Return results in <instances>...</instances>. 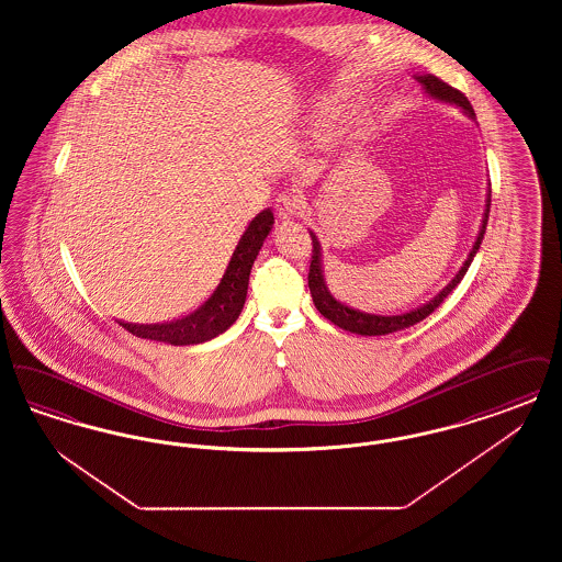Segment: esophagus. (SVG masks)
<instances>
[{"mask_svg":"<svg viewBox=\"0 0 562 562\" xmlns=\"http://www.w3.org/2000/svg\"><path fill=\"white\" fill-rule=\"evenodd\" d=\"M273 206H276V213L280 214L282 218H289V216H294L303 211V200L294 191H282L276 198Z\"/></svg>","mask_w":562,"mask_h":562,"instance_id":"esophagus-1","label":"esophagus"}]
</instances>
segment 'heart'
Returning <instances> with one entry per match:
<instances>
[{
	"instance_id": "heart-1",
	"label": "heart",
	"mask_w": 562,
	"mask_h": 562,
	"mask_svg": "<svg viewBox=\"0 0 562 562\" xmlns=\"http://www.w3.org/2000/svg\"><path fill=\"white\" fill-rule=\"evenodd\" d=\"M371 124H373V117H371L367 111L358 113V115H356V117H351V122H349V136H353V138L364 136V134L369 133Z\"/></svg>"
}]
</instances>
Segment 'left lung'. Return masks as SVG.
<instances>
[{"instance_id": "obj_1", "label": "left lung", "mask_w": 562, "mask_h": 562, "mask_svg": "<svg viewBox=\"0 0 562 562\" xmlns=\"http://www.w3.org/2000/svg\"><path fill=\"white\" fill-rule=\"evenodd\" d=\"M417 81L426 88V92H428L429 97H434V99H438V101L453 103L457 108L463 109L470 117H474V109H472L468 97H465L461 90H457L453 86H449L447 81H442L440 78L431 76V74H428V76H419ZM488 206H491V193H488V198H486V211H484V218H482L481 234H479V238H476V244H474V248H472L468 261L463 263V268L459 269V273L454 276L453 282H451L442 293L438 294V296H434L429 303L422 305L419 310H413V312L401 314V316H374V314H364V312L351 310L348 305L339 303L333 294L328 293V289H326V284H324V276H322L321 241H318V238H316L314 234H310V236H312V261H310L307 284H310V291H312L314 305L318 307V312H321L322 316H324L326 321L333 322L335 326H339V328H344V330H349V333L369 335V337H371V335L396 333V330H401V328L413 326V324L428 318L429 314H431L449 294L453 293L454 286L463 280V276H465V271L470 268L472 259L476 257V252H479V248H481L482 238H484L486 221H488Z\"/></svg>"}]
</instances>
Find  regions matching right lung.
Segmentation results:
<instances>
[{"mask_svg":"<svg viewBox=\"0 0 562 562\" xmlns=\"http://www.w3.org/2000/svg\"><path fill=\"white\" fill-rule=\"evenodd\" d=\"M271 225H273V213L269 209L250 221L218 286L198 310H193L183 318L164 322V324L120 322V326L140 339L164 341L170 346H191V344H204L209 339H214L216 335H221L238 321L246 301L250 269L263 246V240L268 238Z\"/></svg>","mask_w":562,"mask_h":562,"instance_id":"obj_1","label":"right lung"}]
</instances>
